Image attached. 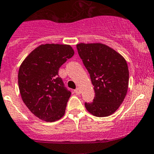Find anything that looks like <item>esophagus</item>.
Returning <instances> with one entry per match:
<instances>
[{"label": "esophagus", "mask_w": 154, "mask_h": 154, "mask_svg": "<svg viewBox=\"0 0 154 154\" xmlns=\"http://www.w3.org/2000/svg\"><path fill=\"white\" fill-rule=\"evenodd\" d=\"M74 92H75V93L77 94V95H80V94L81 93V91H80V88H77V89H76L75 90H74Z\"/></svg>", "instance_id": "34e87169"}]
</instances>
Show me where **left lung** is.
<instances>
[{
    "label": "left lung",
    "instance_id": "obj_1",
    "mask_svg": "<svg viewBox=\"0 0 154 154\" xmlns=\"http://www.w3.org/2000/svg\"><path fill=\"white\" fill-rule=\"evenodd\" d=\"M77 49L95 94L93 101L85 102V107L95 117L110 116L119 108L127 93L129 74L126 61L102 44H79Z\"/></svg>",
    "mask_w": 154,
    "mask_h": 154
}]
</instances>
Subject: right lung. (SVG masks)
<instances>
[{"instance_id":"add662e5","label":"right lung","mask_w":154,"mask_h":154,"mask_svg":"<svg viewBox=\"0 0 154 154\" xmlns=\"http://www.w3.org/2000/svg\"><path fill=\"white\" fill-rule=\"evenodd\" d=\"M74 54L70 45L43 44L21 65L18 83L22 101L41 120L54 122L65 114L71 92L59 76V69Z\"/></svg>"}]
</instances>
